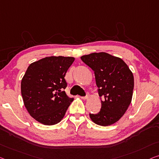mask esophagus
Masks as SVG:
<instances>
[{"label":"esophagus","instance_id":"34e87169","mask_svg":"<svg viewBox=\"0 0 159 159\" xmlns=\"http://www.w3.org/2000/svg\"><path fill=\"white\" fill-rule=\"evenodd\" d=\"M89 94L88 93H86V96H80V98H83V99H87L88 98H89Z\"/></svg>","mask_w":159,"mask_h":159}]
</instances>
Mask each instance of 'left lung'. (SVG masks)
<instances>
[{
    "mask_svg": "<svg viewBox=\"0 0 159 159\" xmlns=\"http://www.w3.org/2000/svg\"><path fill=\"white\" fill-rule=\"evenodd\" d=\"M83 62L94 71L101 108L90 113L95 124L106 126L117 122L131 102L134 79L121 58L101 52L80 57Z\"/></svg>",
    "mask_w": 159,
    "mask_h": 159,
    "instance_id": "8db88e82",
    "label": "left lung"
}]
</instances>
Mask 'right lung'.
Instances as JSON below:
<instances>
[{
	"label": "right lung",
	"mask_w": 159,
	"mask_h": 159,
	"mask_svg": "<svg viewBox=\"0 0 159 159\" xmlns=\"http://www.w3.org/2000/svg\"><path fill=\"white\" fill-rule=\"evenodd\" d=\"M73 57L51 56L28 66L21 80V95L31 116L44 125H54L64 116L73 101L66 95L65 75Z\"/></svg>",
	"instance_id": "add662e5"
}]
</instances>
